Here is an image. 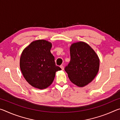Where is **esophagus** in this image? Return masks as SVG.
<instances>
[{
  "mask_svg": "<svg viewBox=\"0 0 120 120\" xmlns=\"http://www.w3.org/2000/svg\"><path fill=\"white\" fill-rule=\"evenodd\" d=\"M60 68H61V69L62 70H64V66H60Z\"/></svg>",
  "mask_w": 120,
  "mask_h": 120,
  "instance_id": "34e87169",
  "label": "esophagus"
}]
</instances>
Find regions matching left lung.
Listing matches in <instances>:
<instances>
[{"label": "left lung", "mask_w": 120, "mask_h": 120, "mask_svg": "<svg viewBox=\"0 0 120 120\" xmlns=\"http://www.w3.org/2000/svg\"><path fill=\"white\" fill-rule=\"evenodd\" d=\"M70 53V61L64 70L73 84L84 87L92 82L97 75L99 59L94 50L84 42L72 44Z\"/></svg>", "instance_id": "8db88e82"}]
</instances>
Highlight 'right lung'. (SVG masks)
I'll list each match as a JSON object with an SVG mask.
<instances>
[{"mask_svg": "<svg viewBox=\"0 0 120 120\" xmlns=\"http://www.w3.org/2000/svg\"><path fill=\"white\" fill-rule=\"evenodd\" d=\"M52 43L44 40L32 42L24 49L20 58V68L24 78L35 88L43 89L52 84L56 72L61 70L56 65L50 52Z\"/></svg>", "mask_w": 120, "mask_h": 120, "instance_id": "add662e5", "label": "right lung"}]
</instances>
